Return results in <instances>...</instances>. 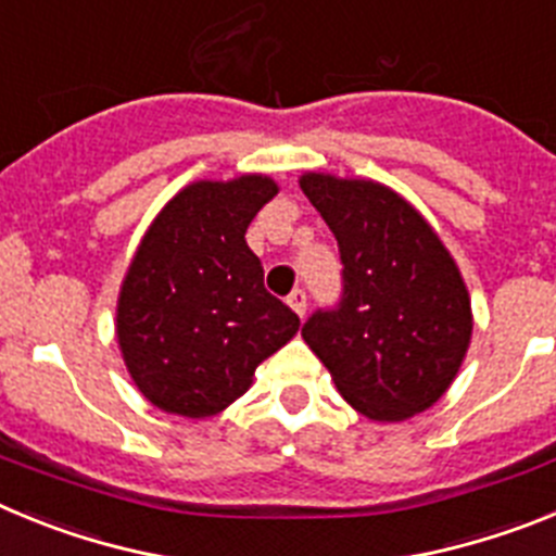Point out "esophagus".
Returning <instances> with one entry per match:
<instances>
[{"mask_svg":"<svg viewBox=\"0 0 556 556\" xmlns=\"http://www.w3.org/2000/svg\"><path fill=\"white\" fill-rule=\"evenodd\" d=\"M287 303L294 308V314H298V317H303V314H306V292H303V289H292V294L287 298Z\"/></svg>","mask_w":556,"mask_h":556,"instance_id":"esophagus-1","label":"esophagus"}]
</instances>
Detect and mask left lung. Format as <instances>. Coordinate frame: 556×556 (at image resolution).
<instances>
[{"label":"left lung","instance_id":"obj_1","mask_svg":"<svg viewBox=\"0 0 556 556\" xmlns=\"http://www.w3.org/2000/svg\"><path fill=\"white\" fill-rule=\"evenodd\" d=\"M301 189L342 258V298L308 317L306 345L370 420L426 412L456 378L473 333L459 267L390 186L306 172Z\"/></svg>","mask_w":556,"mask_h":556}]
</instances>
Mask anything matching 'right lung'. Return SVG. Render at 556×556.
I'll use <instances>...</instances> for the list:
<instances>
[{"label":"right lung","mask_w":556,"mask_h":556,"mask_svg":"<svg viewBox=\"0 0 556 556\" xmlns=\"http://www.w3.org/2000/svg\"><path fill=\"white\" fill-rule=\"evenodd\" d=\"M275 194L267 175L198 180L147 228L122 281L116 339L152 406L217 415L301 328L298 314L264 289L262 262L244 242Z\"/></svg>","instance_id":"obj_1"}]
</instances>
